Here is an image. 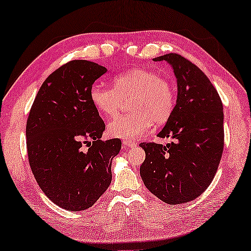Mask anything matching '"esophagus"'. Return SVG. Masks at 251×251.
Listing matches in <instances>:
<instances>
[{
    "label": "esophagus",
    "instance_id": "obj_1",
    "mask_svg": "<svg viewBox=\"0 0 251 251\" xmlns=\"http://www.w3.org/2000/svg\"><path fill=\"white\" fill-rule=\"evenodd\" d=\"M123 146H124V147H128V149H132V147L136 146V143H135V142H130V141H124V142H123Z\"/></svg>",
    "mask_w": 251,
    "mask_h": 251
}]
</instances>
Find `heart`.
I'll use <instances>...</instances> for the list:
<instances>
[{
	"instance_id": "1",
	"label": "heart",
	"mask_w": 251,
	"mask_h": 251,
	"mask_svg": "<svg viewBox=\"0 0 251 251\" xmlns=\"http://www.w3.org/2000/svg\"><path fill=\"white\" fill-rule=\"evenodd\" d=\"M89 99L99 113L115 117L129 100L126 116L111 121L107 129L110 136L122 140H137L151 126L163 124L170 118L176 104V90L168 79L155 71L135 68L113 79V88L96 82L89 90Z\"/></svg>"
}]
</instances>
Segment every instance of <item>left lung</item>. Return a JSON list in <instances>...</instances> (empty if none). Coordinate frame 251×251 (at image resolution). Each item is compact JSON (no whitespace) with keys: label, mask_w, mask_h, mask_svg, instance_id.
Returning <instances> with one entry per match:
<instances>
[{"label":"left lung","mask_w":251,"mask_h":251,"mask_svg":"<svg viewBox=\"0 0 251 251\" xmlns=\"http://www.w3.org/2000/svg\"><path fill=\"white\" fill-rule=\"evenodd\" d=\"M153 60L169 62L176 77V105L157 134L174 142L141 143L146 156L140 173L155 197L181 204L200 197L217 172L225 144L224 106L211 81L188 59L168 53Z\"/></svg>","instance_id":"8db88e82"}]
</instances>
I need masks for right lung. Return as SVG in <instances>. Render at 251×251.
Returning <instances> with one entry per match:
<instances>
[{
    "label": "right lung",
    "mask_w": 251,
    "mask_h": 251,
    "mask_svg": "<svg viewBox=\"0 0 251 251\" xmlns=\"http://www.w3.org/2000/svg\"><path fill=\"white\" fill-rule=\"evenodd\" d=\"M105 67L73 60L40 87L26 121V150L43 193L60 208L82 211L95 204L111 182L118 138L101 141L105 123L89 90Z\"/></svg>",
    "instance_id": "obj_1"
}]
</instances>
